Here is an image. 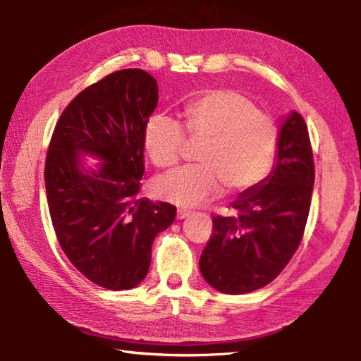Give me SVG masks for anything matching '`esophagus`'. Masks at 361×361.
<instances>
[{
  "mask_svg": "<svg viewBox=\"0 0 361 361\" xmlns=\"http://www.w3.org/2000/svg\"><path fill=\"white\" fill-rule=\"evenodd\" d=\"M189 216H190V211H186V209L176 211V219H178V220H183V219H186Z\"/></svg>",
  "mask_w": 361,
  "mask_h": 361,
  "instance_id": "34e87169",
  "label": "esophagus"
}]
</instances>
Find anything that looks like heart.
Listing matches in <instances>:
<instances>
[{
  "label": "heart",
  "mask_w": 361,
  "mask_h": 361,
  "mask_svg": "<svg viewBox=\"0 0 361 361\" xmlns=\"http://www.w3.org/2000/svg\"><path fill=\"white\" fill-rule=\"evenodd\" d=\"M190 137L204 141L198 150L200 166H185L159 175L153 189L159 198L190 208L217 197L256 188L270 172L279 132L268 114L233 90H211L185 109ZM144 149L153 164L167 167L180 159L185 132L178 122L153 114L142 130Z\"/></svg>",
  "instance_id": "heart-1"
}]
</instances>
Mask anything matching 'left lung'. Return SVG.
Masks as SVG:
<instances>
[{"mask_svg": "<svg viewBox=\"0 0 361 361\" xmlns=\"http://www.w3.org/2000/svg\"><path fill=\"white\" fill-rule=\"evenodd\" d=\"M315 167L307 126L291 110L282 116L271 172L231 203L229 217H212L214 233L200 271L212 288L245 295L278 276L298 245L310 209Z\"/></svg>", "mask_w": 361, "mask_h": 361, "instance_id": "1", "label": "left lung"}]
</instances>
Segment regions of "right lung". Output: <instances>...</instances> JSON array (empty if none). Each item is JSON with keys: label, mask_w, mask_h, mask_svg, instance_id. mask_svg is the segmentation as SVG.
<instances>
[{"label": "right lung", "mask_w": 361, "mask_h": 361, "mask_svg": "<svg viewBox=\"0 0 361 361\" xmlns=\"http://www.w3.org/2000/svg\"><path fill=\"white\" fill-rule=\"evenodd\" d=\"M157 105L158 83L149 73H111L66 106L46 155V195L60 247L85 278L109 290L140 286L153 240L175 220V206L136 198L142 130Z\"/></svg>", "instance_id": "1"}]
</instances>
